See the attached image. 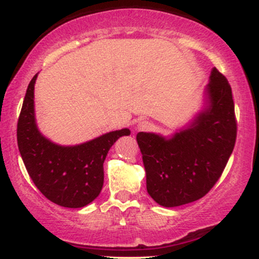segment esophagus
I'll use <instances>...</instances> for the list:
<instances>
[{"mask_svg":"<svg viewBox=\"0 0 259 259\" xmlns=\"http://www.w3.org/2000/svg\"><path fill=\"white\" fill-rule=\"evenodd\" d=\"M153 127V124L151 123V121L148 120H141L139 121L138 126H136V129L139 130V132H150L151 129Z\"/></svg>","mask_w":259,"mask_h":259,"instance_id":"34e87169","label":"esophagus"}]
</instances>
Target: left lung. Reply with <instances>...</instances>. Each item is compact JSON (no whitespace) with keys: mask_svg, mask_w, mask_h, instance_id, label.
<instances>
[{"mask_svg":"<svg viewBox=\"0 0 259 259\" xmlns=\"http://www.w3.org/2000/svg\"><path fill=\"white\" fill-rule=\"evenodd\" d=\"M204 95V108L171 138L142 132L136 136L147 192L163 207H178L203 197L215 185L233 153L237 133L233 94L217 68L210 72Z\"/></svg>","mask_w":259,"mask_h":259,"instance_id":"left-lung-1","label":"left lung"}]
</instances>
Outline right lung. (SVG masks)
Instances as JSON below:
<instances>
[{
	"instance_id": "right-lung-1",
	"label": "right lung",
	"mask_w": 259,
	"mask_h": 259,
	"mask_svg": "<svg viewBox=\"0 0 259 259\" xmlns=\"http://www.w3.org/2000/svg\"><path fill=\"white\" fill-rule=\"evenodd\" d=\"M26 89L17 125V141L29 177L45 197L62 207L80 208L100 195L103 186V162L109 148L129 129L115 130L75 145L53 144L38 132L35 121L34 86Z\"/></svg>"
}]
</instances>
